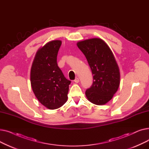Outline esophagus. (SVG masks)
<instances>
[{
  "label": "esophagus",
  "mask_w": 149,
  "mask_h": 149,
  "mask_svg": "<svg viewBox=\"0 0 149 149\" xmlns=\"http://www.w3.org/2000/svg\"><path fill=\"white\" fill-rule=\"evenodd\" d=\"M80 81V80H79V78H76V79L74 80V82L75 83H79Z\"/></svg>",
  "instance_id": "esophagus-1"
}]
</instances>
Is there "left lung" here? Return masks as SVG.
I'll use <instances>...</instances> for the list:
<instances>
[{
  "instance_id": "8db88e82",
  "label": "left lung",
  "mask_w": 149,
  "mask_h": 149,
  "mask_svg": "<svg viewBox=\"0 0 149 149\" xmlns=\"http://www.w3.org/2000/svg\"><path fill=\"white\" fill-rule=\"evenodd\" d=\"M86 58L93 74L92 86L85 92L88 100L96 105L108 103L120 84V69L114 55L107 43L99 38L77 42Z\"/></svg>"
}]
</instances>
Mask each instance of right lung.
Wrapping results in <instances>:
<instances>
[{
    "label": "right lung",
    "mask_w": 149,
    "mask_h": 149,
    "mask_svg": "<svg viewBox=\"0 0 149 149\" xmlns=\"http://www.w3.org/2000/svg\"><path fill=\"white\" fill-rule=\"evenodd\" d=\"M61 40L46 43L37 51L31 68V86L37 99L49 109H56L68 100L70 81L57 65Z\"/></svg>",
    "instance_id": "add662e5"
}]
</instances>
